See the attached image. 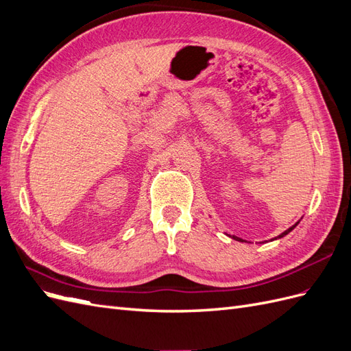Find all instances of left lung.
<instances>
[{
  "instance_id": "8db88e82",
  "label": "left lung",
  "mask_w": 351,
  "mask_h": 351,
  "mask_svg": "<svg viewBox=\"0 0 351 351\" xmlns=\"http://www.w3.org/2000/svg\"><path fill=\"white\" fill-rule=\"evenodd\" d=\"M297 224H299V222H295V224H294V226H293V227H290V228H289V230H285V231H284V232H281V234H280V236H278V237H275V239H274V240H277V239H281V237H284V236H287V234H289V232H290V231H291V230H293V228H294V227H295V226H297ZM230 237H231V239H234V240H237V241H244V240H241V239H240V237H236V236H230Z\"/></svg>"
}]
</instances>
